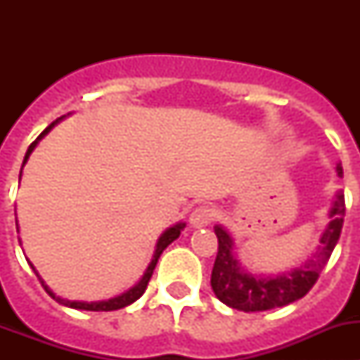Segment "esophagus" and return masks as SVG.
<instances>
[{
	"label": "esophagus",
	"instance_id": "34e87169",
	"mask_svg": "<svg viewBox=\"0 0 360 360\" xmlns=\"http://www.w3.org/2000/svg\"><path fill=\"white\" fill-rule=\"evenodd\" d=\"M212 218H214V211H212L211 207H207V205H202V207H196L195 211L191 212L189 224L191 227L202 229V227H207V225L212 221Z\"/></svg>",
	"mask_w": 360,
	"mask_h": 360
}]
</instances>
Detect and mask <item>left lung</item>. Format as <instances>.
<instances>
[{
    "mask_svg": "<svg viewBox=\"0 0 360 360\" xmlns=\"http://www.w3.org/2000/svg\"><path fill=\"white\" fill-rule=\"evenodd\" d=\"M337 176H342V165H335ZM345 193L339 191L328 211V225L321 232L316 252L307 262L278 276L252 274L245 269L234 252L231 232L221 225H214L218 238V254L212 266L211 287L224 304L241 311H265L270 308L287 307L304 297L319 278L321 270L328 263L345 221Z\"/></svg>",
    "mask_w": 360,
    "mask_h": 360,
    "instance_id": "obj_1",
    "label": "left lung"
}]
</instances>
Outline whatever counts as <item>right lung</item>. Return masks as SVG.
I'll list each match as a JSON object with an SVG mask.
<instances>
[{
  "mask_svg": "<svg viewBox=\"0 0 360 360\" xmlns=\"http://www.w3.org/2000/svg\"><path fill=\"white\" fill-rule=\"evenodd\" d=\"M63 119H65V117H59V119H57V120H53V122L50 124L49 128L44 129V131L41 133L39 136H37L36 141H34L30 146H28V151H27V155H25L23 165H21V173H23L25 164H27L28 158H30L32 151H34V149H36V146L39 144L41 139H43V136L49 135L50 129H52L53 126H56V124L61 122ZM21 173H19V180H21ZM15 227H18V221H15ZM184 227H186V224H184V221H178V224H174L173 227L165 229V231L160 234V238H158L157 245H155V252H153V259H151V263H149V265H148V269H146V272H144V276H142L141 281L136 283L135 287H131V288H129V290L124 292V294L117 295V297L106 299V301H91V303H86V301H70V299L59 297V295L53 294V292L50 290L49 285H46V283L43 281V278H41V276H39V272H37V270H36V266L32 265L30 262H28V263H30L32 270H34V272H36L37 278H39V281H41V285H43V287H44V290L49 292L50 297L56 299L57 303H61V304H65V307H70V308H77V310H88V311H110V310H119V308H124V307H128V304L135 303L136 299H139L142 294H144L146 288H148L149 279H151V276H153V270H155V266H157V263H158V257H160V254L164 252L165 247H167V245H171L174 240H176L178 236H180V232L184 231ZM18 232H19V227H18Z\"/></svg>",
  "mask_w": 360,
  "mask_h": 360,
  "instance_id": "right-lung-1",
  "label": "right lung"
}]
</instances>
